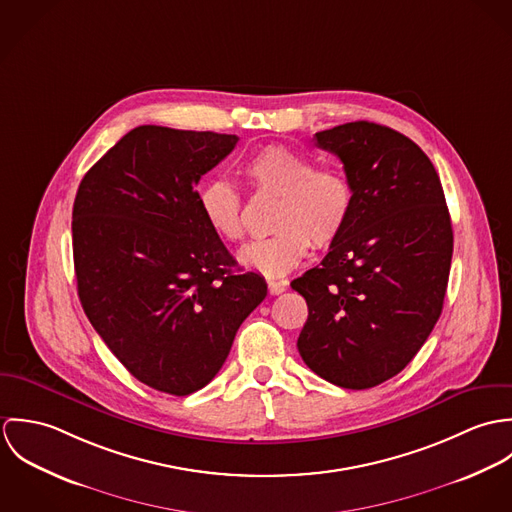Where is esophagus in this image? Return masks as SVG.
Masks as SVG:
<instances>
[{
    "label": "esophagus",
    "mask_w": 512,
    "mask_h": 512,
    "mask_svg": "<svg viewBox=\"0 0 512 512\" xmlns=\"http://www.w3.org/2000/svg\"><path fill=\"white\" fill-rule=\"evenodd\" d=\"M286 288H288L286 280H268V290L272 295H280V293L286 292Z\"/></svg>",
    "instance_id": "esophagus-1"
}]
</instances>
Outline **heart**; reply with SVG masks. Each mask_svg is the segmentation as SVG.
<instances>
[{
	"instance_id": "1",
	"label": "heart",
	"mask_w": 512,
	"mask_h": 512,
	"mask_svg": "<svg viewBox=\"0 0 512 512\" xmlns=\"http://www.w3.org/2000/svg\"><path fill=\"white\" fill-rule=\"evenodd\" d=\"M242 175L256 193L276 195L268 238L246 244L238 258L250 270L276 278L292 272L311 242L331 246L347 228L355 207V189L347 173L317 165L299 149L272 144L242 163ZM199 209L207 226L226 242L244 238L242 201L224 179H213L199 191Z\"/></svg>"
}]
</instances>
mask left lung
<instances>
[{
  "instance_id": "obj_1",
  "label": "left lung",
  "mask_w": 512,
  "mask_h": 512,
  "mask_svg": "<svg viewBox=\"0 0 512 512\" xmlns=\"http://www.w3.org/2000/svg\"><path fill=\"white\" fill-rule=\"evenodd\" d=\"M355 189V207L321 266L293 280L307 301L303 363L331 384L372 388L396 376L438 323L453 230L430 157L404 134L349 122L315 134Z\"/></svg>"
}]
</instances>
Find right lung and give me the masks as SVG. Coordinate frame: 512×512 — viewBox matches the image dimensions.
Here are the masks:
<instances>
[{"label": "right lung", "instance_id": "add662e5", "mask_svg": "<svg viewBox=\"0 0 512 512\" xmlns=\"http://www.w3.org/2000/svg\"><path fill=\"white\" fill-rule=\"evenodd\" d=\"M236 136L140 126L82 177L73 256L82 309L147 386L187 396L224 365L268 286L236 262L199 209V179Z\"/></svg>", "mask_w": 512, "mask_h": 512}]
</instances>
